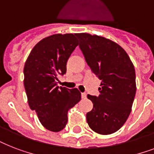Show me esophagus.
<instances>
[{
    "instance_id": "obj_1",
    "label": "esophagus",
    "mask_w": 154,
    "mask_h": 154,
    "mask_svg": "<svg viewBox=\"0 0 154 154\" xmlns=\"http://www.w3.org/2000/svg\"><path fill=\"white\" fill-rule=\"evenodd\" d=\"M86 97H87V94H85V93H82V97L83 99H85L86 98Z\"/></svg>"
}]
</instances>
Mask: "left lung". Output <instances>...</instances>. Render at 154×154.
<instances>
[{
    "instance_id": "1",
    "label": "left lung",
    "mask_w": 154,
    "mask_h": 154,
    "mask_svg": "<svg viewBox=\"0 0 154 154\" xmlns=\"http://www.w3.org/2000/svg\"><path fill=\"white\" fill-rule=\"evenodd\" d=\"M76 36L87 64L101 81L99 96H87L94 104L87 112V123L99 134H113L131 112L137 89L134 64L124 49L111 40L86 32Z\"/></svg>"
}]
</instances>
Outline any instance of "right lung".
<instances>
[{
	"label": "right lung",
	"mask_w": 154,
	"mask_h": 154,
	"mask_svg": "<svg viewBox=\"0 0 154 154\" xmlns=\"http://www.w3.org/2000/svg\"><path fill=\"white\" fill-rule=\"evenodd\" d=\"M78 45L75 34H53L43 38L30 52L24 67V85L28 103L46 129L59 132L68 122V110L81 100L77 88L57 85L66 63Z\"/></svg>",
	"instance_id": "add662e5"
}]
</instances>
